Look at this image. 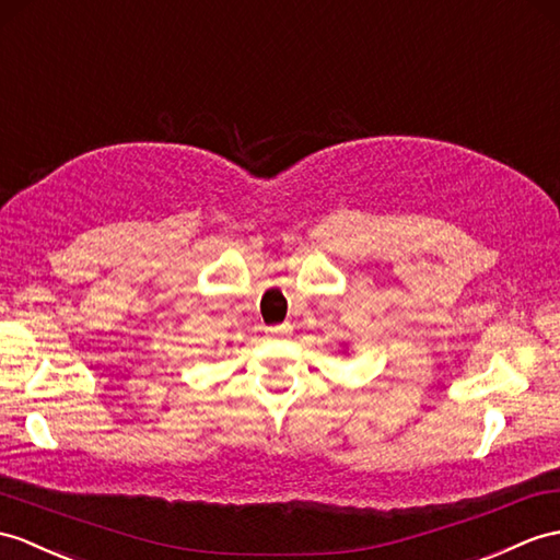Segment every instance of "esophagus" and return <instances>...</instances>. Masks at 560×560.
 <instances>
[{
  "label": "esophagus",
  "mask_w": 560,
  "mask_h": 560,
  "mask_svg": "<svg viewBox=\"0 0 560 560\" xmlns=\"http://www.w3.org/2000/svg\"><path fill=\"white\" fill-rule=\"evenodd\" d=\"M267 334L269 336H279V334H283V327H267Z\"/></svg>",
  "instance_id": "1"
}]
</instances>
